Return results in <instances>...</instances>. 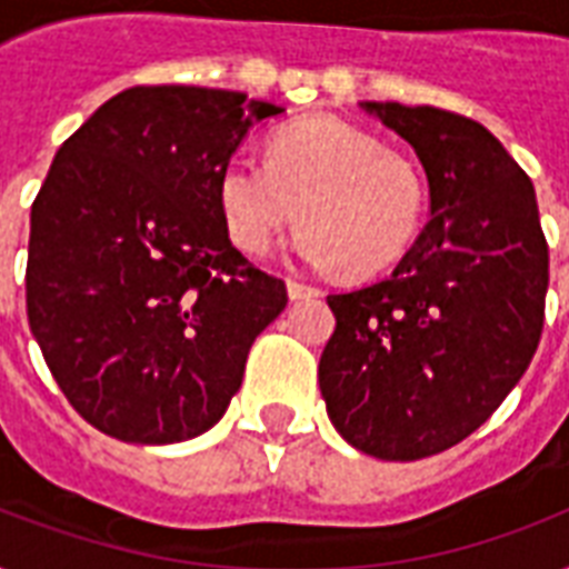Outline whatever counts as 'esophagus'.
Wrapping results in <instances>:
<instances>
[{
	"label": "esophagus",
	"mask_w": 569,
	"mask_h": 569,
	"mask_svg": "<svg viewBox=\"0 0 569 569\" xmlns=\"http://www.w3.org/2000/svg\"><path fill=\"white\" fill-rule=\"evenodd\" d=\"M286 289H289V298L292 301H301V298H316L319 295V289L310 283H303V280H295V277H289L286 280Z\"/></svg>",
	"instance_id": "obj_1"
}]
</instances>
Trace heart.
Returning <instances> with one entry per match:
<instances>
[{"label":"heart","mask_w":569,"mask_h":569,"mask_svg":"<svg viewBox=\"0 0 569 569\" xmlns=\"http://www.w3.org/2000/svg\"><path fill=\"white\" fill-rule=\"evenodd\" d=\"M218 209L227 236L262 257L301 214L295 253L346 274L383 271L422 230L428 189L413 159L383 150L380 138L333 114L277 127L266 164L230 156L218 173Z\"/></svg>","instance_id":"obj_1"}]
</instances>
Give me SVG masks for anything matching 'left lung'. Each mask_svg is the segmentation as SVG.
Returning <instances> with one entry per match:
<instances>
[{"mask_svg": "<svg viewBox=\"0 0 569 569\" xmlns=\"http://www.w3.org/2000/svg\"><path fill=\"white\" fill-rule=\"evenodd\" d=\"M360 106L416 150L431 221L392 274L330 295L337 330L319 387L355 449L419 460L467 440L529 369L549 248L535 186L481 123L433 106Z\"/></svg>", "mask_w": 569, "mask_h": 569, "instance_id": "obj_1", "label": "left lung"}]
</instances>
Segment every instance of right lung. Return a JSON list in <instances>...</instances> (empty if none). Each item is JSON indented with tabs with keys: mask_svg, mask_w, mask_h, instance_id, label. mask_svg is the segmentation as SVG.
<instances>
[{
	"mask_svg": "<svg viewBox=\"0 0 569 569\" xmlns=\"http://www.w3.org/2000/svg\"><path fill=\"white\" fill-rule=\"evenodd\" d=\"M280 106L138 84L58 147L31 203L26 310L49 372L97 431L164 446L239 392L286 283L232 248L218 173Z\"/></svg>",
	"mask_w": 569,
	"mask_h": 569,
	"instance_id": "1",
	"label": "right lung"
}]
</instances>
